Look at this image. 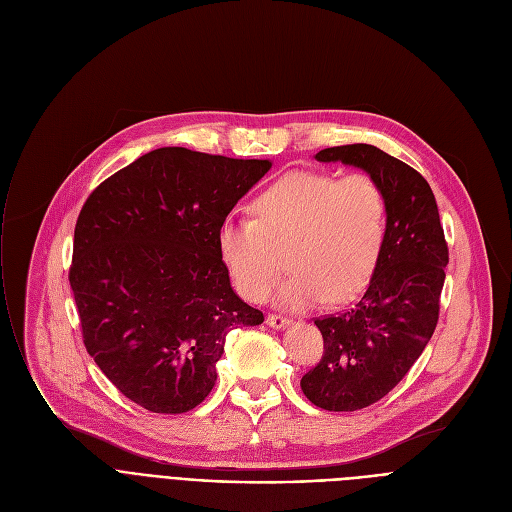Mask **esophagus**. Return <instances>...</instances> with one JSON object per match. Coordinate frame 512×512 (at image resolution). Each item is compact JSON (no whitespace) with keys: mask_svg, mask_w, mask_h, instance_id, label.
<instances>
[{"mask_svg":"<svg viewBox=\"0 0 512 512\" xmlns=\"http://www.w3.org/2000/svg\"><path fill=\"white\" fill-rule=\"evenodd\" d=\"M265 324L270 326V328H276V330H284V328H288L290 326V319H286V317H282V315H267L265 317Z\"/></svg>","mask_w":512,"mask_h":512,"instance_id":"obj_1","label":"esophagus"}]
</instances>
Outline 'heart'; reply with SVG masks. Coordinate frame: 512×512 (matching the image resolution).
<instances>
[{"label":"heart","mask_w":512,"mask_h":512,"mask_svg":"<svg viewBox=\"0 0 512 512\" xmlns=\"http://www.w3.org/2000/svg\"><path fill=\"white\" fill-rule=\"evenodd\" d=\"M255 213L230 215L218 230L220 257L249 301L270 294L288 249L294 272L280 284L276 303L290 311L355 297L380 261L386 197L369 174L288 172L257 197Z\"/></svg>","instance_id":"obj_1"}]
</instances>
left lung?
Instances as JSON below:
<instances>
[{"label":"left lung","mask_w":512,"mask_h":512,"mask_svg":"<svg viewBox=\"0 0 512 512\" xmlns=\"http://www.w3.org/2000/svg\"><path fill=\"white\" fill-rule=\"evenodd\" d=\"M378 180L386 197V238L363 297L344 313L315 319L324 357L303 375V394L326 411H359L384 398L432 338L448 247L427 180L373 145L315 153Z\"/></svg>","instance_id":"left-lung-1"}]
</instances>
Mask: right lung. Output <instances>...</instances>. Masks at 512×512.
Segmentation results:
<instances>
[{
    "label": "right lung",
    "mask_w": 512,
    "mask_h": 512,
    "mask_svg": "<svg viewBox=\"0 0 512 512\" xmlns=\"http://www.w3.org/2000/svg\"><path fill=\"white\" fill-rule=\"evenodd\" d=\"M272 168L161 147L101 182L74 228L70 286L87 353L126 398L178 415L211 392L226 334L263 324L232 290L218 230Z\"/></svg>",
    "instance_id": "add662e5"
}]
</instances>
